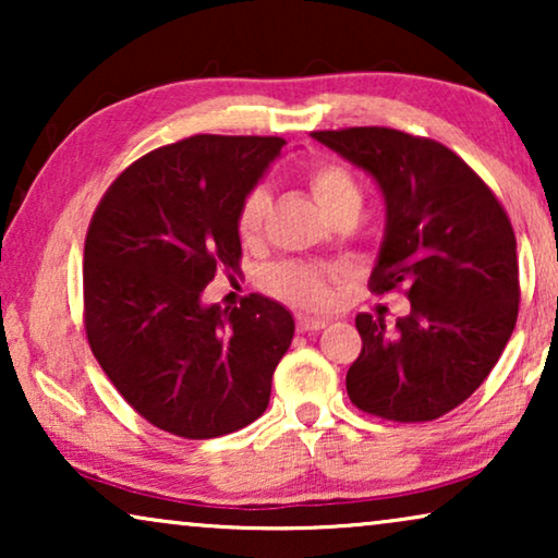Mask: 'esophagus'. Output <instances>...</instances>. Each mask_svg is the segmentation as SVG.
Wrapping results in <instances>:
<instances>
[{
  "label": "esophagus",
  "mask_w": 558,
  "mask_h": 558,
  "mask_svg": "<svg viewBox=\"0 0 558 558\" xmlns=\"http://www.w3.org/2000/svg\"><path fill=\"white\" fill-rule=\"evenodd\" d=\"M323 327H327V319H323V317H310V315L296 317V330H300V332L323 330Z\"/></svg>",
  "instance_id": "esophagus-1"
}]
</instances>
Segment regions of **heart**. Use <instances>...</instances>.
<instances>
[{
	"label": "heart",
	"mask_w": 558,
	"mask_h": 558,
	"mask_svg": "<svg viewBox=\"0 0 558 558\" xmlns=\"http://www.w3.org/2000/svg\"><path fill=\"white\" fill-rule=\"evenodd\" d=\"M310 190L315 195L319 208L325 210V216H330L335 210L342 208H357L361 210L363 195L361 187L353 174L340 165H317L312 167L310 174ZM271 208V193L269 187L256 185L243 195L241 208H239V233L243 241H256L264 231L266 216ZM327 277L330 271L315 264H302V262H284L271 266L266 271V287L274 294L284 296V300L302 304V307H325L330 302V289H327Z\"/></svg>",
	"instance_id": "b5f03b06"
}]
</instances>
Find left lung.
<instances>
[{"mask_svg": "<svg viewBox=\"0 0 558 558\" xmlns=\"http://www.w3.org/2000/svg\"><path fill=\"white\" fill-rule=\"evenodd\" d=\"M378 182L386 228L371 292L403 289L407 317L388 330L361 312L363 350L350 401L391 422H432L477 391L518 317L513 226L490 187L445 144L386 126L312 132Z\"/></svg>", "mask_w": 558, "mask_h": 558, "instance_id": "1", "label": "left lung"}]
</instances>
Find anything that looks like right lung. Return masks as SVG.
<instances>
[{
  "label": "right lung",
  "instance_id": "add662e5",
  "mask_svg": "<svg viewBox=\"0 0 558 558\" xmlns=\"http://www.w3.org/2000/svg\"><path fill=\"white\" fill-rule=\"evenodd\" d=\"M281 136L197 134L119 174L83 251L86 335L129 407L159 429L213 439L256 422L294 338L284 304L203 302L220 266L239 271L243 195L281 155Z\"/></svg>",
  "mask_w": 558,
  "mask_h": 558
}]
</instances>
